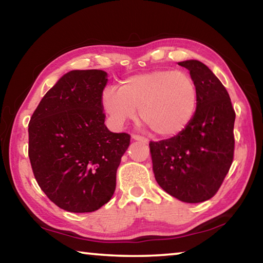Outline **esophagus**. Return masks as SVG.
Returning a JSON list of instances; mask_svg holds the SVG:
<instances>
[{"instance_id": "34e87169", "label": "esophagus", "mask_w": 263, "mask_h": 263, "mask_svg": "<svg viewBox=\"0 0 263 263\" xmlns=\"http://www.w3.org/2000/svg\"><path fill=\"white\" fill-rule=\"evenodd\" d=\"M132 139L138 140V141H140V143H144V144L148 143V140H147L146 138H145V137H141V136H138V135H133V136H132Z\"/></svg>"}]
</instances>
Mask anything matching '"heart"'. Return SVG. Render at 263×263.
I'll return each mask as SVG.
<instances>
[{
  "instance_id": "heart-1",
  "label": "heart",
  "mask_w": 263,
  "mask_h": 263,
  "mask_svg": "<svg viewBox=\"0 0 263 263\" xmlns=\"http://www.w3.org/2000/svg\"><path fill=\"white\" fill-rule=\"evenodd\" d=\"M102 109L116 126L140 118L154 135L178 136L191 124L197 111L198 90L189 73L154 70L125 78L119 89L109 86L102 93Z\"/></svg>"
}]
</instances>
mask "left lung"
<instances>
[{"mask_svg": "<svg viewBox=\"0 0 263 263\" xmlns=\"http://www.w3.org/2000/svg\"><path fill=\"white\" fill-rule=\"evenodd\" d=\"M198 90L191 124L172 138L151 141L154 178L170 195L184 202L211 199L221 186L234 154L235 112L226 87L197 60L179 62Z\"/></svg>", "mask_w": 263, "mask_h": 263, "instance_id": "8db88e82", "label": "left lung"}]
</instances>
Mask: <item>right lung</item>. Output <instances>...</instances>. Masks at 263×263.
Wrapping results in <instances>:
<instances>
[{
	"mask_svg": "<svg viewBox=\"0 0 263 263\" xmlns=\"http://www.w3.org/2000/svg\"><path fill=\"white\" fill-rule=\"evenodd\" d=\"M103 70H72L50 89L29 123V158L37 184L62 210L87 213L112 198L130 145L105 126Z\"/></svg>",
	"mask_w": 263,
	"mask_h": 263,
	"instance_id": "add662e5",
	"label": "right lung"
}]
</instances>
